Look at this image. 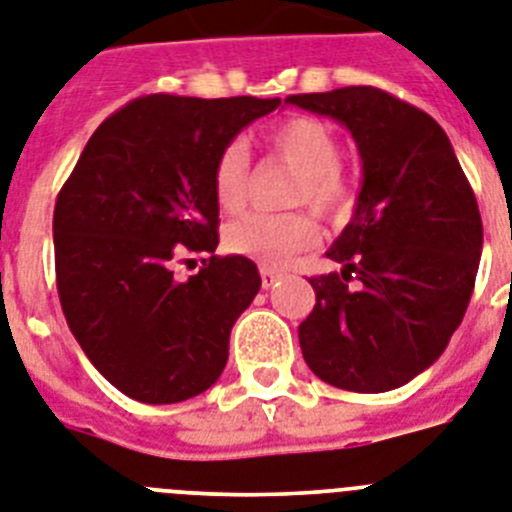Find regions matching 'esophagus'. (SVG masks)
<instances>
[{
  "label": "esophagus",
  "mask_w": 512,
  "mask_h": 512,
  "mask_svg": "<svg viewBox=\"0 0 512 512\" xmlns=\"http://www.w3.org/2000/svg\"><path fill=\"white\" fill-rule=\"evenodd\" d=\"M260 276H263V286L265 289H270V286H276L278 278H281V273L273 268H260Z\"/></svg>",
  "instance_id": "34e87169"
}]
</instances>
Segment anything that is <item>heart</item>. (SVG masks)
Returning a JSON list of instances; mask_svg holds the SVG:
<instances>
[{"label":"heart","instance_id":"obj_1","mask_svg":"<svg viewBox=\"0 0 512 512\" xmlns=\"http://www.w3.org/2000/svg\"><path fill=\"white\" fill-rule=\"evenodd\" d=\"M268 148L294 166L289 203H309L320 213H341L351 205V187L341 174V143L328 124L294 117L268 132ZM249 153L242 143H229L213 166V195L221 210L236 213L247 200ZM320 239V226L307 210L249 213L229 223L223 244L234 255L257 260L263 268H286L299 252Z\"/></svg>","mask_w":512,"mask_h":512}]
</instances>
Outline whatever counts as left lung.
Segmentation results:
<instances>
[{
	"label": "left lung",
	"instance_id": "8db88e82",
	"mask_svg": "<svg viewBox=\"0 0 512 512\" xmlns=\"http://www.w3.org/2000/svg\"><path fill=\"white\" fill-rule=\"evenodd\" d=\"M286 103L336 119L362 156L354 216L325 252L341 273L309 278L317 304L299 325L304 362L341 390L401 388L440 359L466 315L484 242L474 190L440 124L385 90Z\"/></svg>",
	"mask_w": 512,
	"mask_h": 512
}]
</instances>
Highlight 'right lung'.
<instances>
[{"label":"right lung","mask_w":512,"mask_h":512,"mask_svg":"<svg viewBox=\"0 0 512 512\" xmlns=\"http://www.w3.org/2000/svg\"><path fill=\"white\" fill-rule=\"evenodd\" d=\"M281 98L145 96L93 132L54 208L64 317L90 364L140 403L208 390L229 359L236 317L260 291L242 255L216 252V158Z\"/></svg>","instance_id":"1"}]
</instances>
